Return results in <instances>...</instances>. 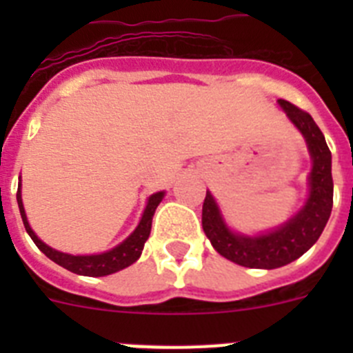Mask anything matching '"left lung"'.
<instances>
[{
	"label": "left lung",
	"mask_w": 353,
	"mask_h": 353,
	"mask_svg": "<svg viewBox=\"0 0 353 353\" xmlns=\"http://www.w3.org/2000/svg\"><path fill=\"white\" fill-rule=\"evenodd\" d=\"M279 105L302 132L313 159L310 198L305 207L274 232L260 236H245L228 230L210 192H207L203 201L201 224L215 251L233 263L249 269H277L297 260L320 239L332 210L334 182L330 171V150L322 130L318 129L310 113L292 102L279 99Z\"/></svg>",
	"instance_id": "left-lung-1"
}]
</instances>
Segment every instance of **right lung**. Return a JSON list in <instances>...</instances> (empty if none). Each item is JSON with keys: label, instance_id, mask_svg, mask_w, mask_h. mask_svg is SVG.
<instances>
[{"label": "right lung", "instance_id": "1", "mask_svg": "<svg viewBox=\"0 0 353 353\" xmlns=\"http://www.w3.org/2000/svg\"><path fill=\"white\" fill-rule=\"evenodd\" d=\"M162 196L164 192H157V194H152L148 199V205L145 208V214H143L141 221H139L138 228L134 230L132 235L127 240H123L120 245H117L114 249L108 252H102V254H92V256H72V254H65V252L56 251L51 249L49 245H46L39 236L33 233V230L30 228L26 219V214H24L23 199H21V183L17 187V205L19 210H21V217H23L24 228H26L28 235L31 236V240L35 242L37 248L46 254L48 258H51L54 263L61 265L63 269L70 270L74 274H79V276H90V277H101V276H109V274H114L118 270L125 269L129 265H132L134 261L141 256V251L145 248L146 239L150 236V230H152V217L155 214V208L162 201Z\"/></svg>", "mask_w": 353, "mask_h": 353}]
</instances>
